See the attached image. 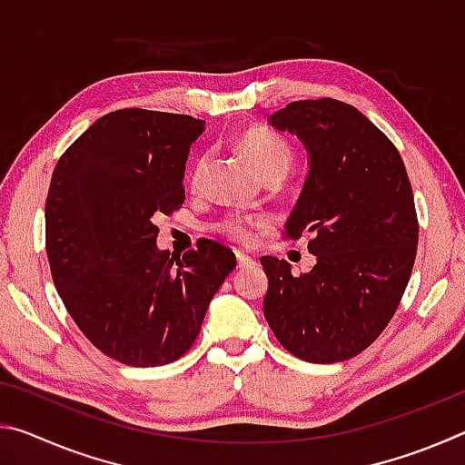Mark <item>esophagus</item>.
Segmentation results:
<instances>
[{"label":"esophagus","mask_w":465,"mask_h":465,"mask_svg":"<svg viewBox=\"0 0 465 465\" xmlns=\"http://www.w3.org/2000/svg\"><path fill=\"white\" fill-rule=\"evenodd\" d=\"M235 258H238V266H252V264H256V261L252 256H248V254H243V252H235Z\"/></svg>","instance_id":"1"}]
</instances>
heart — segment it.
Listing matches in <instances>:
<instances>
[{"label": "heart", "mask_w": 465, "mask_h": 465, "mask_svg": "<svg viewBox=\"0 0 465 465\" xmlns=\"http://www.w3.org/2000/svg\"><path fill=\"white\" fill-rule=\"evenodd\" d=\"M235 145H238L242 155L252 163V168H254L264 180L274 178V176L279 178L285 176L295 157L293 145H291L281 133L266 127H248L240 131L238 137H235ZM207 166H209L207 155L196 157L191 174H188V183H191L193 188L201 186ZM258 222H261V219L232 215L219 223V230L227 235H233V238L246 240L250 238V225H254Z\"/></svg>", "instance_id": "1"}]
</instances>
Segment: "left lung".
I'll use <instances>...</instances> for the list:
<instances>
[{"label":"left lung","instance_id":"obj_1","mask_svg":"<svg viewBox=\"0 0 465 465\" xmlns=\"http://www.w3.org/2000/svg\"><path fill=\"white\" fill-rule=\"evenodd\" d=\"M271 124L310 153L303 191L287 219L291 240L312 233L316 264L295 277L287 261L262 256L264 318L277 341L308 363L365 351L396 313L411 281L419 219L396 145L341 100H297Z\"/></svg>","mask_w":465,"mask_h":465}]
</instances>
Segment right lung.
<instances>
[{
    "instance_id": "obj_1",
    "label": "right lung",
    "mask_w": 465,
    "mask_h": 465,
    "mask_svg": "<svg viewBox=\"0 0 465 465\" xmlns=\"http://www.w3.org/2000/svg\"><path fill=\"white\" fill-rule=\"evenodd\" d=\"M203 121L124 108L98 119L54 166L46 256L69 316L106 357L160 367L191 349L235 254L203 238L183 258L157 250V215L184 203Z\"/></svg>"
}]
</instances>
